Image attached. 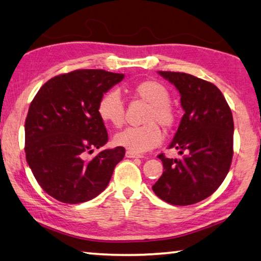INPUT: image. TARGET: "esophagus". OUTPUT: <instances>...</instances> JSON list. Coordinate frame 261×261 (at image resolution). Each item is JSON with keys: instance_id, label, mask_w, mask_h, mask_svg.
Here are the masks:
<instances>
[{"instance_id": "obj_1", "label": "esophagus", "mask_w": 261, "mask_h": 261, "mask_svg": "<svg viewBox=\"0 0 261 261\" xmlns=\"http://www.w3.org/2000/svg\"><path fill=\"white\" fill-rule=\"evenodd\" d=\"M125 156L126 158H131V159H135V158H143V155H140V154H136V153H132L130 151H127L125 153Z\"/></svg>"}]
</instances>
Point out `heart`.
Returning <instances> with one entry per match:
<instances>
[{
	"label": "heart",
	"mask_w": 261,
	"mask_h": 261,
	"mask_svg": "<svg viewBox=\"0 0 261 261\" xmlns=\"http://www.w3.org/2000/svg\"><path fill=\"white\" fill-rule=\"evenodd\" d=\"M134 93L137 98L149 105L144 118L146 124L126 127L115 136L114 141L117 146L140 154L161 144L163 134L157 123L166 130L173 129L177 123V113L170 103L169 91L161 83L155 81L141 82L134 87ZM98 114L107 124L121 126L124 122L125 106L120 92L110 90L105 93L99 101Z\"/></svg>",
	"instance_id": "b5f03b06"
}]
</instances>
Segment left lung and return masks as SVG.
Listing matches in <instances>:
<instances>
[{"label": "left lung", "instance_id": "8db88e82", "mask_svg": "<svg viewBox=\"0 0 261 261\" xmlns=\"http://www.w3.org/2000/svg\"><path fill=\"white\" fill-rule=\"evenodd\" d=\"M180 93L185 110L170 148L183 156L158 158L163 174L153 185L154 193L171 205L187 206L214 193L230 169L233 154V120L223 94L204 79L185 72L159 71Z\"/></svg>", "mask_w": 261, "mask_h": 261}]
</instances>
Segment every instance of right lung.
I'll return each instance as SVG.
<instances>
[{
    "label": "right lung",
    "instance_id": "obj_1",
    "mask_svg": "<svg viewBox=\"0 0 261 261\" xmlns=\"http://www.w3.org/2000/svg\"><path fill=\"white\" fill-rule=\"evenodd\" d=\"M122 73L79 69L50 78L38 91L25 120L26 161L39 185L64 204L91 200L107 188L124 147L94 148L108 141L98 105Z\"/></svg>",
    "mask_w": 261,
    "mask_h": 261
}]
</instances>
